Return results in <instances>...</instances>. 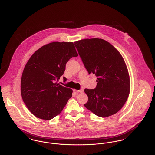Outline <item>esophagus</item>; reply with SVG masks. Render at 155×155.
<instances>
[{
	"label": "esophagus",
	"instance_id": "obj_1",
	"mask_svg": "<svg viewBox=\"0 0 155 155\" xmlns=\"http://www.w3.org/2000/svg\"><path fill=\"white\" fill-rule=\"evenodd\" d=\"M75 91H76V92H77L82 93V92H84V89H79V90H75Z\"/></svg>",
	"mask_w": 155,
	"mask_h": 155
}]
</instances>
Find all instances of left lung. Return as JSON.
<instances>
[{
    "label": "left lung",
    "instance_id": "8db88e82",
    "mask_svg": "<svg viewBox=\"0 0 155 155\" xmlns=\"http://www.w3.org/2000/svg\"><path fill=\"white\" fill-rule=\"evenodd\" d=\"M74 44L89 74L97 77L95 88L85 89L88 97L85 107L101 117L116 113L125 103L130 89L123 57L113 46L101 39H83Z\"/></svg>",
    "mask_w": 155,
    "mask_h": 155
}]
</instances>
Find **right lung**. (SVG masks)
<instances>
[{"label": "right lung", "mask_w": 155, "mask_h": 155, "mask_svg": "<svg viewBox=\"0 0 155 155\" xmlns=\"http://www.w3.org/2000/svg\"><path fill=\"white\" fill-rule=\"evenodd\" d=\"M78 56L73 42H54L42 46L30 58L22 72L21 93L36 117L51 120L63 110L73 91L57 82L68 61Z\"/></svg>", "instance_id": "1"}]
</instances>
